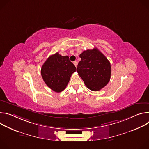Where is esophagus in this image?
I'll return each mask as SVG.
<instances>
[{"label":"esophagus","mask_w":149,"mask_h":149,"mask_svg":"<svg viewBox=\"0 0 149 149\" xmlns=\"http://www.w3.org/2000/svg\"><path fill=\"white\" fill-rule=\"evenodd\" d=\"M74 65L75 66V67L77 68V65H78V62H77V61H74Z\"/></svg>","instance_id":"34e87169"}]
</instances>
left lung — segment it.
Wrapping results in <instances>:
<instances>
[{
	"label": "left lung",
	"instance_id": "8db88e82",
	"mask_svg": "<svg viewBox=\"0 0 149 149\" xmlns=\"http://www.w3.org/2000/svg\"><path fill=\"white\" fill-rule=\"evenodd\" d=\"M77 71L90 90L97 91L104 88L111 78L110 61L97 48L83 51Z\"/></svg>",
	"mask_w": 149,
	"mask_h": 149
}]
</instances>
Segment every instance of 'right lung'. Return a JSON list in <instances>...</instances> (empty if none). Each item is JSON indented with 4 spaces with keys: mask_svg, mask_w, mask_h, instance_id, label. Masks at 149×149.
<instances>
[{
    "mask_svg": "<svg viewBox=\"0 0 149 149\" xmlns=\"http://www.w3.org/2000/svg\"><path fill=\"white\" fill-rule=\"evenodd\" d=\"M77 70L68 56L58 52L51 55L41 68V75L47 86L56 93L64 90L71 75Z\"/></svg>",
    "mask_w": 149,
    "mask_h": 149,
    "instance_id": "1",
    "label": "right lung"
}]
</instances>
